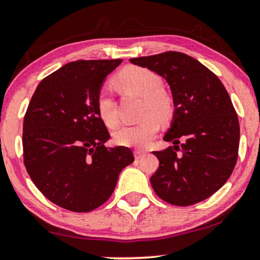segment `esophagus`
I'll use <instances>...</instances> for the list:
<instances>
[{"instance_id": "obj_1", "label": "esophagus", "mask_w": 260, "mask_h": 260, "mask_svg": "<svg viewBox=\"0 0 260 260\" xmlns=\"http://www.w3.org/2000/svg\"><path fill=\"white\" fill-rule=\"evenodd\" d=\"M144 155H145V151L142 150V149H137V150H134V157H136L137 160L142 159Z\"/></svg>"}]
</instances>
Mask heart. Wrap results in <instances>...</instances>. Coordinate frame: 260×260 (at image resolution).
Returning <instances> with one entry per match:
<instances>
[{"mask_svg":"<svg viewBox=\"0 0 260 260\" xmlns=\"http://www.w3.org/2000/svg\"><path fill=\"white\" fill-rule=\"evenodd\" d=\"M113 84L124 94L142 98L138 123L124 126L113 134L115 142L122 147L140 148L147 145L159 131V120L169 121L174 112L171 98L162 90V80L153 71L142 67H127L113 79ZM98 112L107 127L118 123L117 106L115 100L105 91H101L96 100Z\"/></svg>","mask_w":260,"mask_h":260,"instance_id":"heart-1","label":"heart"}]
</instances>
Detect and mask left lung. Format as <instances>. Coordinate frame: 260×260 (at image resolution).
<instances>
[{
    "label": "left lung",
    "instance_id": "obj_1",
    "mask_svg": "<svg viewBox=\"0 0 260 260\" xmlns=\"http://www.w3.org/2000/svg\"><path fill=\"white\" fill-rule=\"evenodd\" d=\"M168 82L174 115L165 142L174 147L154 151L159 169L150 177L162 201L188 207L213 196L234 171L240 144V124L229 92L198 59L169 51L131 58ZM185 140L180 147L179 138Z\"/></svg>",
    "mask_w": 260,
    "mask_h": 260
}]
</instances>
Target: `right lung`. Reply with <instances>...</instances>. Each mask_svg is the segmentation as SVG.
Returning <instances> with one entry per match:
<instances>
[{"label": "right lung", "mask_w": 260, "mask_h": 260, "mask_svg": "<svg viewBox=\"0 0 260 260\" xmlns=\"http://www.w3.org/2000/svg\"><path fill=\"white\" fill-rule=\"evenodd\" d=\"M122 59L77 61L39 83L24 116L23 153L31 181L49 201L88 213L112 194L134 156L110 139L96 100L106 77Z\"/></svg>", "instance_id": "1"}]
</instances>
